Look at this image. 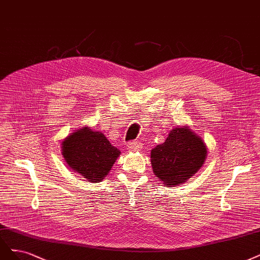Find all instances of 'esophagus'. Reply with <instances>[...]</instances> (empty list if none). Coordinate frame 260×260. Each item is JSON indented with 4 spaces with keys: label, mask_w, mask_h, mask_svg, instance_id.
<instances>
[{
    "label": "esophagus",
    "mask_w": 260,
    "mask_h": 260,
    "mask_svg": "<svg viewBox=\"0 0 260 260\" xmlns=\"http://www.w3.org/2000/svg\"><path fill=\"white\" fill-rule=\"evenodd\" d=\"M127 148H128V150H130V151H138V150H141V149H142V145H141V143H139V142H137V141H133V142L128 143Z\"/></svg>",
    "instance_id": "esophagus-1"
}]
</instances>
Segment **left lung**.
<instances>
[{
    "label": "left lung",
    "mask_w": 260,
    "mask_h": 260,
    "mask_svg": "<svg viewBox=\"0 0 260 260\" xmlns=\"http://www.w3.org/2000/svg\"><path fill=\"white\" fill-rule=\"evenodd\" d=\"M208 156L207 144L189 126H177L162 144L150 150L153 172L166 187L186 183L202 168Z\"/></svg>",
    "instance_id": "left-lung-1"
}]
</instances>
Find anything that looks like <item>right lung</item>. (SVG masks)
Wrapping results in <instances>:
<instances>
[{
  "label": "right lung",
  "instance_id": "add662e5",
  "mask_svg": "<svg viewBox=\"0 0 260 260\" xmlns=\"http://www.w3.org/2000/svg\"><path fill=\"white\" fill-rule=\"evenodd\" d=\"M61 147L67 165L90 183L102 182L120 155L102 132L89 126L70 133Z\"/></svg>",
  "mask_w": 260,
  "mask_h": 260
}]
</instances>
